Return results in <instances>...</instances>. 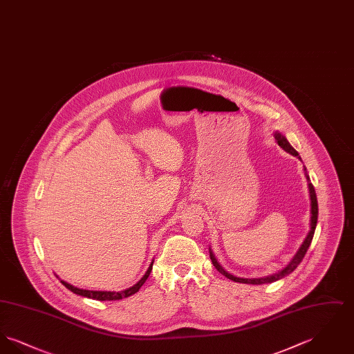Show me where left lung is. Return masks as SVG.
I'll return each instance as SVG.
<instances>
[{"label": "left lung", "instance_id": "1", "mask_svg": "<svg viewBox=\"0 0 354 354\" xmlns=\"http://www.w3.org/2000/svg\"><path fill=\"white\" fill-rule=\"evenodd\" d=\"M274 139H276L277 145H279L284 151L289 152V153H292V155L297 156V158L301 160V158L299 156V152L296 151V150L290 146V143L286 140V138L284 135H281L280 133H277V131H276V133H274ZM304 172H305L306 180H308V189H309V196H310V231H309V234H308L306 237H305V240H304L301 247L299 248L297 253H296V254L293 256V259L290 260V263L286 266L284 270H280V272H277V273H274V274L267 276V277H260V279H243V277H236L234 274L228 273L227 270H223V267H221L219 263H218V260H216L215 254L212 253L211 248H209V257H211V261H212L214 267H215L216 270H219L221 274H224L225 277H228L230 280L236 281V283H243V284H254V286H259V284H267V283L277 281V280H280V279L286 277V274L292 273L293 270L297 268V266L303 261L304 256H305V253H306L308 248H309V245H310V243H312V239H313V235H315V230H316V225H317V218H319V204H317L316 191H315V187H313V185L310 183V179H309V175L306 174V167H305V166H304Z\"/></svg>", "mask_w": 354, "mask_h": 354}]
</instances>
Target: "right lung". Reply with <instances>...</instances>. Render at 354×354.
I'll return each mask as SVG.
<instances>
[{
	"label": "right lung",
	"instance_id": "add662e5",
	"mask_svg": "<svg viewBox=\"0 0 354 354\" xmlns=\"http://www.w3.org/2000/svg\"><path fill=\"white\" fill-rule=\"evenodd\" d=\"M152 264H153V261L150 264V267H149L147 272L145 273V276H143L134 286L127 288V289H124V290H119V292H110V290H109V292H107V290H87V289H81V288L71 286V284H68V283L64 281V280H61V283L66 286L68 290H71V292L75 293V295H80V296H84V297H88V299H94V300H100V301H115V300H120V299L133 296L134 293H136V292L140 289V286L146 283L147 277H149L150 273H151Z\"/></svg>",
	"mask_w": 354,
	"mask_h": 354
}]
</instances>
